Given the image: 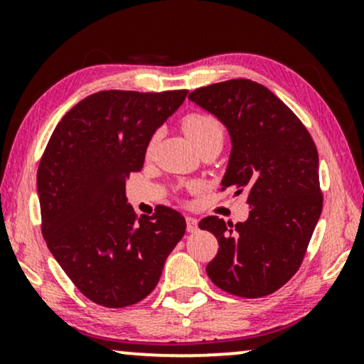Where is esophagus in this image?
<instances>
[{"instance_id":"obj_1","label":"esophagus","mask_w":364,"mask_h":364,"mask_svg":"<svg viewBox=\"0 0 364 364\" xmlns=\"http://www.w3.org/2000/svg\"><path fill=\"white\" fill-rule=\"evenodd\" d=\"M186 220H187V232H191V233L197 232V228H198V222H197V218H193V217H187Z\"/></svg>"}]
</instances>
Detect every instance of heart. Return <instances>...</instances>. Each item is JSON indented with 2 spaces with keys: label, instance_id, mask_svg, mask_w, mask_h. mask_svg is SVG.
Returning a JSON list of instances; mask_svg holds the SVG:
<instances>
[{
  "label": "heart",
  "instance_id": "b5f03b06",
  "mask_svg": "<svg viewBox=\"0 0 364 364\" xmlns=\"http://www.w3.org/2000/svg\"><path fill=\"white\" fill-rule=\"evenodd\" d=\"M183 131L188 139L198 146L212 137H222V127L215 119L205 114H192L183 121Z\"/></svg>",
  "mask_w": 364,
  "mask_h": 364
}]
</instances>
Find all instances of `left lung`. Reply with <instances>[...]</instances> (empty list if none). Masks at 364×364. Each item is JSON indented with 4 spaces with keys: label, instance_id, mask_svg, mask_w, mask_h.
Instances as JSON below:
<instances>
[{
    "label": "left lung",
    "instance_id": "1",
    "mask_svg": "<svg viewBox=\"0 0 364 364\" xmlns=\"http://www.w3.org/2000/svg\"><path fill=\"white\" fill-rule=\"evenodd\" d=\"M188 99L227 129L232 149L220 186L245 192L250 207L235 225L218 217L198 223L218 240L207 275L232 295H270L300 268L321 215L315 142L287 104L250 79L196 89Z\"/></svg>",
    "mask_w": 364,
    "mask_h": 364
}]
</instances>
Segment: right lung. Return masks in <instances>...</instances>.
<instances>
[{
	"mask_svg": "<svg viewBox=\"0 0 364 364\" xmlns=\"http://www.w3.org/2000/svg\"><path fill=\"white\" fill-rule=\"evenodd\" d=\"M188 91H101L54 129L38 168L43 237L79 291L97 305L141 301L186 233V218L159 205L136 220L126 181Z\"/></svg>",
	"mask_w": 364,
	"mask_h": 364,
	"instance_id": "add662e5",
	"label": "right lung"
}]
</instances>
